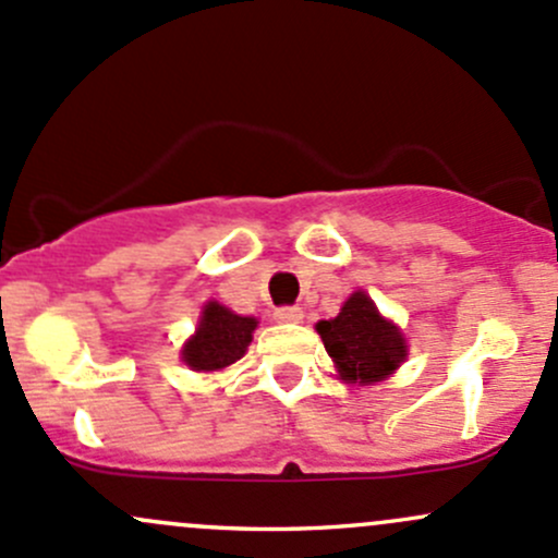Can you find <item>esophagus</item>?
Masks as SVG:
<instances>
[{"label":"esophagus","mask_w":558,"mask_h":558,"mask_svg":"<svg viewBox=\"0 0 558 558\" xmlns=\"http://www.w3.org/2000/svg\"><path fill=\"white\" fill-rule=\"evenodd\" d=\"M274 317L279 322H301L303 319V308L301 306H279L274 312Z\"/></svg>","instance_id":"obj_1"}]
</instances>
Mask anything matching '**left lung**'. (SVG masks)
I'll return each mask as SVG.
<instances>
[{
    "mask_svg": "<svg viewBox=\"0 0 558 558\" xmlns=\"http://www.w3.org/2000/svg\"><path fill=\"white\" fill-rule=\"evenodd\" d=\"M317 332L341 378L352 384L381 381L405 360L403 336L365 292H354L336 319L319 322Z\"/></svg>",
    "mask_w": 558,
    "mask_h": 558,
    "instance_id": "1",
    "label": "left lung"
}]
</instances>
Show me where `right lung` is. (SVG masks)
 I'll return each instance as SVG.
<instances>
[{
	"label": "right lung",
	"mask_w": 558,
	"mask_h": 558,
	"mask_svg": "<svg viewBox=\"0 0 558 558\" xmlns=\"http://www.w3.org/2000/svg\"><path fill=\"white\" fill-rule=\"evenodd\" d=\"M255 327L257 319L239 317L217 301L206 303L198 330L182 349V360L193 371H222L244 357Z\"/></svg>",
	"instance_id": "1"
}]
</instances>
